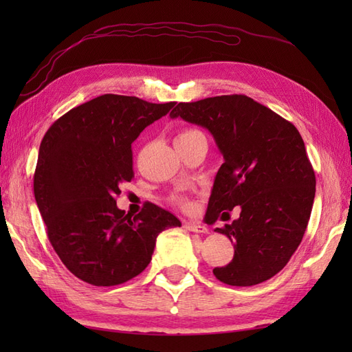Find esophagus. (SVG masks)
<instances>
[{
	"instance_id": "1",
	"label": "esophagus",
	"mask_w": 352,
	"mask_h": 352,
	"mask_svg": "<svg viewBox=\"0 0 352 352\" xmlns=\"http://www.w3.org/2000/svg\"><path fill=\"white\" fill-rule=\"evenodd\" d=\"M184 228L189 230V231H193V233H208L207 227L201 226V223H195V222H184Z\"/></svg>"
}]
</instances>
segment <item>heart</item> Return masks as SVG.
<instances>
[{"label":"heart","instance_id":"obj_1","mask_svg":"<svg viewBox=\"0 0 352 352\" xmlns=\"http://www.w3.org/2000/svg\"><path fill=\"white\" fill-rule=\"evenodd\" d=\"M195 133H198V131H197V130H183L182 133H178V136L175 138V140L186 139V138H189V136H192V134H195ZM172 201H174L175 204L182 206V207L188 206V201H186L183 197H174V198H172Z\"/></svg>","mask_w":352,"mask_h":352}]
</instances>
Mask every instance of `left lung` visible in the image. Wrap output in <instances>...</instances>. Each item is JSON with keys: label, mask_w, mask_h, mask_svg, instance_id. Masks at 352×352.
<instances>
[{"label": "left lung", "mask_w": 352, "mask_h": 352, "mask_svg": "<svg viewBox=\"0 0 352 352\" xmlns=\"http://www.w3.org/2000/svg\"><path fill=\"white\" fill-rule=\"evenodd\" d=\"M170 118L204 126L223 157L207 221L241 216L214 231L234 242V257L213 274L230 286L272 278L300 246L310 219L316 177L296 126L246 95L180 102Z\"/></svg>", "instance_id": "8db88e82"}]
</instances>
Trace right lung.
I'll list each match as a JSON object with an SVG mask.
<instances>
[{"label":"right lung","mask_w":352,"mask_h":352,"mask_svg":"<svg viewBox=\"0 0 352 352\" xmlns=\"http://www.w3.org/2000/svg\"><path fill=\"white\" fill-rule=\"evenodd\" d=\"M174 106L106 94L74 107L45 133L34 198L52 248L77 278L94 286L129 281L149 265L157 236L182 227L153 203L136 216L116 206L119 186L134 177L131 144Z\"/></svg>","instance_id":"right-lung-1"}]
</instances>
